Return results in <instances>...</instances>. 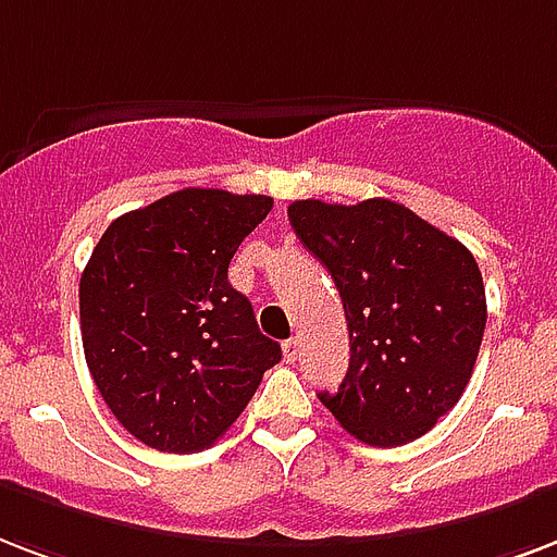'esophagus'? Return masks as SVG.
Masks as SVG:
<instances>
[{
	"instance_id": "obj_1",
	"label": "esophagus",
	"mask_w": 557,
	"mask_h": 557,
	"mask_svg": "<svg viewBox=\"0 0 557 557\" xmlns=\"http://www.w3.org/2000/svg\"><path fill=\"white\" fill-rule=\"evenodd\" d=\"M283 359H286L288 364H295L297 359H300V342H297V338L283 342Z\"/></svg>"
}]
</instances>
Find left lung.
I'll return each mask as SVG.
<instances>
[{
    "instance_id": "left-lung-1",
    "label": "left lung",
    "mask_w": 557,
    "mask_h": 557,
    "mask_svg": "<svg viewBox=\"0 0 557 557\" xmlns=\"http://www.w3.org/2000/svg\"><path fill=\"white\" fill-rule=\"evenodd\" d=\"M304 248L345 304L350 364L318 400L371 447H400L465 394L485 335V283L473 253L388 198L288 207Z\"/></svg>"
}]
</instances>
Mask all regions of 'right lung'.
Returning a JSON list of instances; mask_svg holds the SVG:
<instances>
[{
	"label": "right lung",
	"mask_w": 557,
	"mask_h": 557,
	"mask_svg": "<svg viewBox=\"0 0 557 557\" xmlns=\"http://www.w3.org/2000/svg\"><path fill=\"white\" fill-rule=\"evenodd\" d=\"M271 203L189 186L119 215L92 248L78 288L87 368L108 409L148 447H210L280 362V345L227 280Z\"/></svg>",
	"instance_id": "right-lung-1"
}]
</instances>
